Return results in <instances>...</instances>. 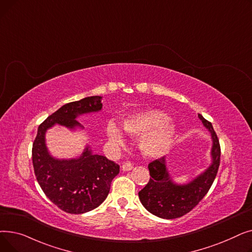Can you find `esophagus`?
Segmentation results:
<instances>
[{
	"label": "esophagus",
	"instance_id": "esophagus-1",
	"mask_svg": "<svg viewBox=\"0 0 252 252\" xmlns=\"http://www.w3.org/2000/svg\"><path fill=\"white\" fill-rule=\"evenodd\" d=\"M133 168H134V164L130 163V162H126V163H124L123 166H122V169H123L124 171H129V170H131Z\"/></svg>",
	"mask_w": 252,
	"mask_h": 252
}]
</instances>
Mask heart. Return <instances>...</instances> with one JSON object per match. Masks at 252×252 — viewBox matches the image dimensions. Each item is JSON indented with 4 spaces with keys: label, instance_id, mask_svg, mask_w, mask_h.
<instances>
[{
    "label": "heart",
    "instance_id": "heart-1",
    "mask_svg": "<svg viewBox=\"0 0 252 252\" xmlns=\"http://www.w3.org/2000/svg\"><path fill=\"white\" fill-rule=\"evenodd\" d=\"M124 133L133 139H139L142 155L150 159L165 155L176 140L178 127L167 114L158 109L139 110L122 118ZM107 139L116 146H124L125 136L114 124L106 126Z\"/></svg>",
    "mask_w": 252,
    "mask_h": 252
}]
</instances>
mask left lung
Wrapping results in <instances>:
<instances>
[{
    "label": "left lung",
    "mask_w": 252,
    "mask_h": 252,
    "mask_svg": "<svg viewBox=\"0 0 252 252\" xmlns=\"http://www.w3.org/2000/svg\"><path fill=\"white\" fill-rule=\"evenodd\" d=\"M198 117L211 136V162L199 175L183 184L169 174L165 157L149 163L151 178L139 192V198L143 206L158 218L173 220L188 214L202 200L217 177L220 157L219 139L211 124L201 114Z\"/></svg>",
    "instance_id": "1"
}]
</instances>
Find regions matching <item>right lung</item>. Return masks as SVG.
Masks as SVG:
<instances>
[{
	"mask_svg": "<svg viewBox=\"0 0 252 252\" xmlns=\"http://www.w3.org/2000/svg\"><path fill=\"white\" fill-rule=\"evenodd\" d=\"M102 97L91 96L63 105L38 126L32 145V164L37 183L49 199L65 213L79 215L98 207L107 198L119 165L93 152L89 144L72 158L53 156L47 146L48 129L61 126L69 130L85 127L76 119L102 110Z\"/></svg>",
	"mask_w": 252,
	"mask_h": 252,
	"instance_id": "add662e5",
	"label": "right lung"
}]
</instances>
